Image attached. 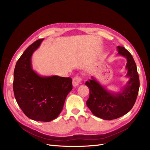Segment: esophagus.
Returning a JSON list of instances; mask_svg holds the SVG:
<instances>
[{"label":"esophagus","mask_w":150,"mask_h":150,"mask_svg":"<svg viewBox=\"0 0 150 150\" xmlns=\"http://www.w3.org/2000/svg\"><path fill=\"white\" fill-rule=\"evenodd\" d=\"M81 78L80 76L76 75L75 77H74L73 80H72V83H73L74 86H78L81 81Z\"/></svg>","instance_id":"1"}]
</instances>
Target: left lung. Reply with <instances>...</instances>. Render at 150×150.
<instances>
[{"instance_id":"1","label":"left lung","mask_w":150,"mask_h":150,"mask_svg":"<svg viewBox=\"0 0 150 150\" xmlns=\"http://www.w3.org/2000/svg\"><path fill=\"white\" fill-rule=\"evenodd\" d=\"M117 51L127 60V76L130 78L122 91L118 93L109 92L93 76L85 83L90 90L87 106L94 115L108 120L117 119L130 111L136 101L140 87L139 76L132 55L124 47L117 46Z\"/></svg>"}]
</instances>
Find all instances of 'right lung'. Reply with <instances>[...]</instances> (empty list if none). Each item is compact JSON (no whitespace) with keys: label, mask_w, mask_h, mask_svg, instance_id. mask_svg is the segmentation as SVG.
Instances as JSON below:
<instances>
[{"label":"right lung","mask_w":150,"mask_h":150,"mask_svg":"<svg viewBox=\"0 0 150 150\" xmlns=\"http://www.w3.org/2000/svg\"><path fill=\"white\" fill-rule=\"evenodd\" d=\"M43 39L31 44L16 64L13 89L22 111L30 119L50 122L62 111L67 96L72 90L70 77L41 76L32 69L31 56Z\"/></svg>","instance_id":"obj_1"}]
</instances>
